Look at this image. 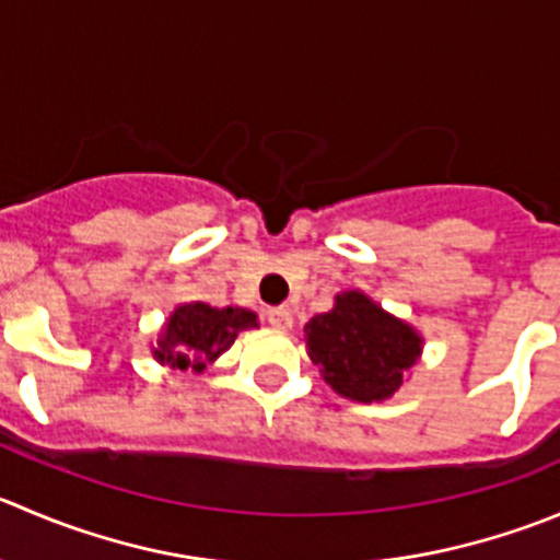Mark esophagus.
I'll use <instances>...</instances> for the list:
<instances>
[{
    "instance_id": "obj_1",
    "label": "esophagus",
    "mask_w": 560,
    "mask_h": 560,
    "mask_svg": "<svg viewBox=\"0 0 560 560\" xmlns=\"http://www.w3.org/2000/svg\"><path fill=\"white\" fill-rule=\"evenodd\" d=\"M265 317H268V323L273 325V328H279V330H290L292 328V312H290V308H284V306L268 308V312H265Z\"/></svg>"
}]
</instances>
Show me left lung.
<instances>
[{"instance_id": "1", "label": "left lung", "mask_w": 560, "mask_h": 560, "mask_svg": "<svg viewBox=\"0 0 560 560\" xmlns=\"http://www.w3.org/2000/svg\"><path fill=\"white\" fill-rule=\"evenodd\" d=\"M306 330L308 358L323 366L336 394L355 401H377L394 394L401 385V372L421 352L416 330L361 292L336 298V306L312 317Z\"/></svg>"}]
</instances>
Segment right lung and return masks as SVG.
<instances>
[{
    "label": "right lung",
    "mask_w": 560,
    "mask_h": 560,
    "mask_svg": "<svg viewBox=\"0 0 560 560\" xmlns=\"http://www.w3.org/2000/svg\"><path fill=\"white\" fill-rule=\"evenodd\" d=\"M257 314L246 308H210L208 303H186L166 323L155 358L177 369H205L235 341L237 330L254 328Z\"/></svg>",
    "instance_id": "right-lung-1"
}]
</instances>
